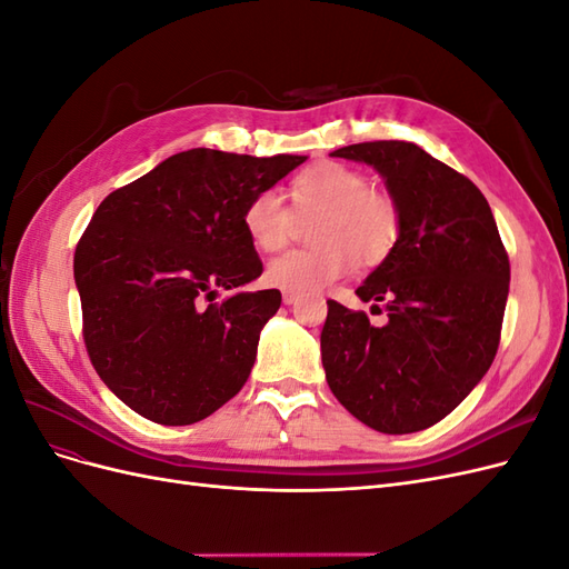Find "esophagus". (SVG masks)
Segmentation results:
<instances>
[{
	"label": "esophagus",
	"mask_w": 569,
	"mask_h": 569,
	"mask_svg": "<svg viewBox=\"0 0 569 569\" xmlns=\"http://www.w3.org/2000/svg\"><path fill=\"white\" fill-rule=\"evenodd\" d=\"M282 301L287 303V306H291V303H297L299 301V295H297V291H282Z\"/></svg>",
	"instance_id": "obj_1"
}]
</instances>
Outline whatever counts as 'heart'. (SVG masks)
<instances>
[{"mask_svg": "<svg viewBox=\"0 0 569 569\" xmlns=\"http://www.w3.org/2000/svg\"><path fill=\"white\" fill-rule=\"evenodd\" d=\"M291 199L299 211H320L313 249H291L272 258L266 274L268 282L311 295L337 280L347 278L363 258L377 263L391 251L399 237V209L377 189H370L360 170L325 161L291 180ZM291 209L278 189L256 192L242 216V226L251 242L261 251H278L287 244L291 232Z\"/></svg>", "mask_w": 569, "mask_h": 569, "instance_id": "heart-1", "label": "heart"}]
</instances>
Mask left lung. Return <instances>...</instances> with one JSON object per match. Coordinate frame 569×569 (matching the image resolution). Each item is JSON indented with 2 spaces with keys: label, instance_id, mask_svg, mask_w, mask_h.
Masks as SVG:
<instances>
[{
  "label": "left lung",
  "instance_id": "obj_1",
  "mask_svg": "<svg viewBox=\"0 0 569 569\" xmlns=\"http://www.w3.org/2000/svg\"><path fill=\"white\" fill-rule=\"evenodd\" d=\"M332 157L382 176L399 209V237L356 289L360 301L385 306V325L327 301L320 335L327 385L377 432H420L449 416L493 363L508 253L475 182L418 144L363 142Z\"/></svg>",
  "mask_w": 569,
  "mask_h": 569
}]
</instances>
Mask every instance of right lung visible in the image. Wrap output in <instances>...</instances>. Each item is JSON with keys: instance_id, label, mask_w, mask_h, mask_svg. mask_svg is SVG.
<instances>
[{"instance_id": "right-lung-1", "label": "right lung", "mask_w": 569, "mask_h": 569, "mask_svg": "<svg viewBox=\"0 0 569 569\" xmlns=\"http://www.w3.org/2000/svg\"><path fill=\"white\" fill-rule=\"evenodd\" d=\"M303 161L199 147L99 203L73 261L82 337L97 375L142 418L199 422L249 380L282 295L213 299L261 278L244 206Z\"/></svg>"}]
</instances>
